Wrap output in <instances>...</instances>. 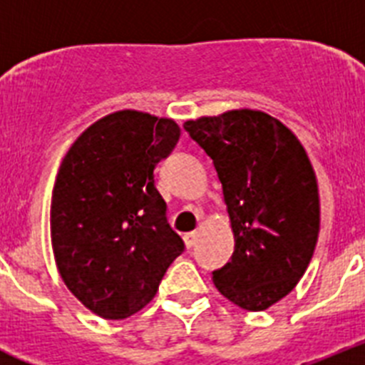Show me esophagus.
<instances>
[{
	"instance_id": "obj_1",
	"label": "esophagus",
	"mask_w": 365,
	"mask_h": 365,
	"mask_svg": "<svg viewBox=\"0 0 365 365\" xmlns=\"http://www.w3.org/2000/svg\"><path fill=\"white\" fill-rule=\"evenodd\" d=\"M199 237H201V230H195V232H190V234H186V235H185V243H186V247L192 248L193 245L197 243Z\"/></svg>"
}]
</instances>
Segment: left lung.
I'll list each match as a JSON object with an SVG mask.
<instances>
[{
	"mask_svg": "<svg viewBox=\"0 0 365 365\" xmlns=\"http://www.w3.org/2000/svg\"><path fill=\"white\" fill-rule=\"evenodd\" d=\"M214 160L234 234V254L212 274L237 307L265 311L298 285L320 232V193L309 155L278 118L232 109L186 120Z\"/></svg>",
	"mask_w": 365,
	"mask_h": 365,
	"instance_id": "obj_1",
	"label": "left lung"
}]
</instances>
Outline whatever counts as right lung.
Returning a JSON list of instances; mask_svg holds the SVG:
<instances>
[{"mask_svg":"<svg viewBox=\"0 0 365 365\" xmlns=\"http://www.w3.org/2000/svg\"><path fill=\"white\" fill-rule=\"evenodd\" d=\"M173 118L122 109L71 144L51 201V243L63 283L83 307L124 320L153 299L185 243L166 221L153 170L172 153Z\"/></svg>","mask_w":365,"mask_h":365,"instance_id":"obj_1","label":"right lung"}]
</instances>
